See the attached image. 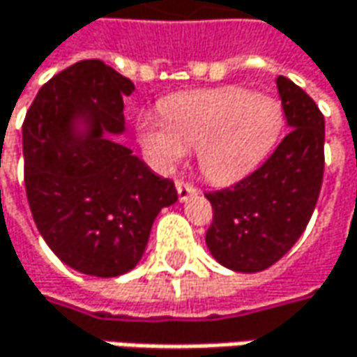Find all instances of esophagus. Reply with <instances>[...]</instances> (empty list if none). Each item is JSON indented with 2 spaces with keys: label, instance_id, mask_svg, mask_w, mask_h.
Instances as JSON below:
<instances>
[{
  "label": "esophagus",
  "instance_id": "esophagus-1",
  "mask_svg": "<svg viewBox=\"0 0 357 357\" xmlns=\"http://www.w3.org/2000/svg\"><path fill=\"white\" fill-rule=\"evenodd\" d=\"M176 188H178L179 202H188L190 198H194V196L198 194V190H196L192 183H188V181H178Z\"/></svg>",
  "mask_w": 357,
  "mask_h": 357
}]
</instances>
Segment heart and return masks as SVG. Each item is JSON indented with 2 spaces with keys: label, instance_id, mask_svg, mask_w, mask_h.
<instances>
[{
  "label": "heart",
  "instance_id": "heart-1",
  "mask_svg": "<svg viewBox=\"0 0 357 357\" xmlns=\"http://www.w3.org/2000/svg\"><path fill=\"white\" fill-rule=\"evenodd\" d=\"M161 114L137 118V137L159 172H174L196 149L198 167L225 185L249 176L274 151L284 130V108L272 96L218 87L167 98Z\"/></svg>",
  "mask_w": 357,
  "mask_h": 357
}]
</instances>
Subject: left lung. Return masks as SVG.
Here are the masks:
<instances>
[{
    "instance_id": "8db88e82",
    "label": "left lung",
    "mask_w": 357,
    "mask_h": 357,
    "mask_svg": "<svg viewBox=\"0 0 357 357\" xmlns=\"http://www.w3.org/2000/svg\"><path fill=\"white\" fill-rule=\"evenodd\" d=\"M290 132L272 157L233 188L211 192V255L233 272H261L288 253L307 229L325 167V118L296 83L278 77Z\"/></svg>"
}]
</instances>
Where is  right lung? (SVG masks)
<instances>
[{
	"mask_svg": "<svg viewBox=\"0 0 357 357\" xmlns=\"http://www.w3.org/2000/svg\"><path fill=\"white\" fill-rule=\"evenodd\" d=\"M132 91L102 61H79L40 87L22 126L34 222L52 253L82 274L130 272L157 214L178 200L172 179L116 141L126 130L122 98Z\"/></svg>",
	"mask_w": 357,
	"mask_h": 357,
	"instance_id": "add662e5",
	"label": "right lung"
}]
</instances>
